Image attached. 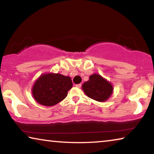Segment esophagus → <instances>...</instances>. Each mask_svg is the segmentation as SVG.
<instances>
[{
  "label": "esophagus",
  "instance_id": "esophagus-1",
  "mask_svg": "<svg viewBox=\"0 0 154 154\" xmlns=\"http://www.w3.org/2000/svg\"><path fill=\"white\" fill-rule=\"evenodd\" d=\"M75 86H76V87H77V88H79L82 87V83H79V84H77V85H75Z\"/></svg>",
  "mask_w": 154,
  "mask_h": 154
}]
</instances>
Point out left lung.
<instances>
[{"mask_svg": "<svg viewBox=\"0 0 154 154\" xmlns=\"http://www.w3.org/2000/svg\"><path fill=\"white\" fill-rule=\"evenodd\" d=\"M82 90L88 97L98 102H105L113 92L111 83L99 74L91 75L89 80L82 85Z\"/></svg>", "mask_w": 154, "mask_h": 154, "instance_id": "obj_1", "label": "left lung"}]
</instances>
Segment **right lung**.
<instances>
[{
    "label": "right lung",
    "mask_w": 154,
    "mask_h": 154,
    "mask_svg": "<svg viewBox=\"0 0 154 154\" xmlns=\"http://www.w3.org/2000/svg\"><path fill=\"white\" fill-rule=\"evenodd\" d=\"M72 87L70 77L49 72L41 75L36 80L32 88V94L38 104L51 106L63 100Z\"/></svg>",
    "instance_id": "obj_1"
}]
</instances>
